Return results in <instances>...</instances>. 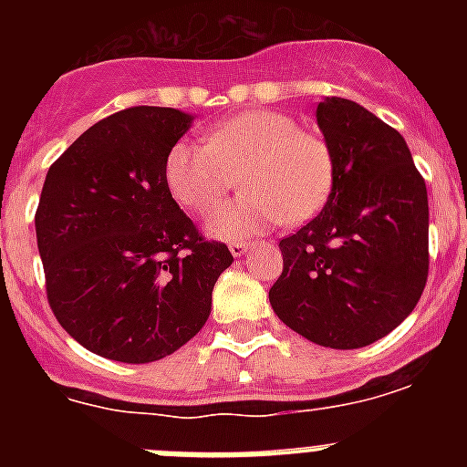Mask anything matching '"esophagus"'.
<instances>
[{"label": "esophagus", "mask_w": 467, "mask_h": 467, "mask_svg": "<svg viewBox=\"0 0 467 467\" xmlns=\"http://www.w3.org/2000/svg\"><path fill=\"white\" fill-rule=\"evenodd\" d=\"M250 247H253V243H250V241H234V243H229V250H231V254H234V257H243V254H245L247 250H250Z\"/></svg>", "instance_id": "1"}]
</instances>
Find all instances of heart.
<instances>
[{
    "label": "heart",
    "instance_id": "b5f03b06",
    "mask_svg": "<svg viewBox=\"0 0 467 467\" xmlns=\"http://www.w3.org/2000/svg\"><path fill=\"white\" fill-rule=\"evenodd\" d=\"M238 177L247 192L208 220L210 234L226 241L313 217L332 189V151L290 114L250 109L217 123L205 144L177 142L166 156L168 189L192 213H213Z\"/></svg>",
    "mask_w": 467,
    "mask_h": 467
}]
</instances>
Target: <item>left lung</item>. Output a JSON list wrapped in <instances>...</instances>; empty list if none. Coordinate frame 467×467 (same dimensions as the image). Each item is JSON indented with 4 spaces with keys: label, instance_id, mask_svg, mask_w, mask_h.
Masks as SVG:
<instances>
[{
    "label": "left lung",
    "instance_id": "obj_1",
    "mask_svg": "<svg viewBox=\"0 0 467 467\" xmlns=\"http://www.w3.org/2000/svg\"><path fill=\"white\" fill-rule=\"evenodd\" d=\"M334 161L327 203L280 241L275 316L327 348H362L414 311L428 280V192L402 135L346 98L316 109Z\"/></svg>",
    "mask_w": 467,
    "mask_h": 467
}]
</instances>
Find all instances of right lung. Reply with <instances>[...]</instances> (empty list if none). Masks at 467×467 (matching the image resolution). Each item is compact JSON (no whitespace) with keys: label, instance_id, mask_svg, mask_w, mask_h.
Here are the masks:
<instances>
[{"label":"right lung","instance_id":"1","mask_svg":"<svg viewBox=\"0 0 467 467\" xmlns=\"http://www.w3.org/2000/svg\"><path fill=\"white\" fill-rule=\"evenodd\" d=\"M193 117L130 107L48 168L35 214L53 316L90 353L154 362L201 332L234 257L175 203L166 156Z\"/></svg>","mask_w":467,"mask_h":467}]
</instances>
